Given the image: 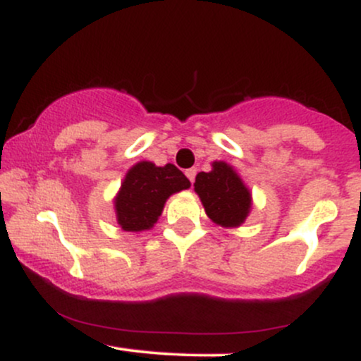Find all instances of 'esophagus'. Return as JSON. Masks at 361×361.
<instances>
[{
    "label": "esophagus",
    "instance_id": "esophagus-1",
    "mask_svg": "<svg viewBox=\"0 0 361 361\" xmlns=\"http://www.w3.org/2000/svg\"><path fill=\"white\" fill-rule=\"evenodd\" d=\"M185 175H186V178H188V180H190V183H193V181H195V176H197V169H195V168L186 169Z\"/></svg>",
    "mask_w": 361,
    "mask_h": 361
}]
</instances>
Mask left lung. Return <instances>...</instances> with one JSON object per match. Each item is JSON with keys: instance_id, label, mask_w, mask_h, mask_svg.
<instances>
[{"instance_id": "obj_1", "label": "left lung", "mask_w": 361, "mask_h": 361, "mask_svg": "<svg viewBox=\"0 0 361 361\" xmlns=\"http://www.w3.org/2000/svg\"><path fill=\"white\" fill-rule=\"evenodd\" d=\"M212 166L210 173L202 171L195 178V192L215 224L224 227L241 226L250 214V190L229 164L214 163Z\"/></svg>"}]
</instances>
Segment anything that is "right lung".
Returning <instances> with one entry per match:
<instances>
[{
	"instance_id": "add662e5",
	"label": "right lung",
	"mask_w": 361,
	"mask_h": 361,
	"mask_svg": "<svg viewBox=\"0 0 361 361\" xmlns=\"http://www.w3.org/2000/svg\"><path fill=\"white\" fill-rule=\"evenodd\" d=\"M188 186V178L175 164L159 168L147 161L137 163L128 169L115 198L120 227L132 233L149 229L159 219L169 195L186 190Z\"/></svg>"
}]
</instances>
